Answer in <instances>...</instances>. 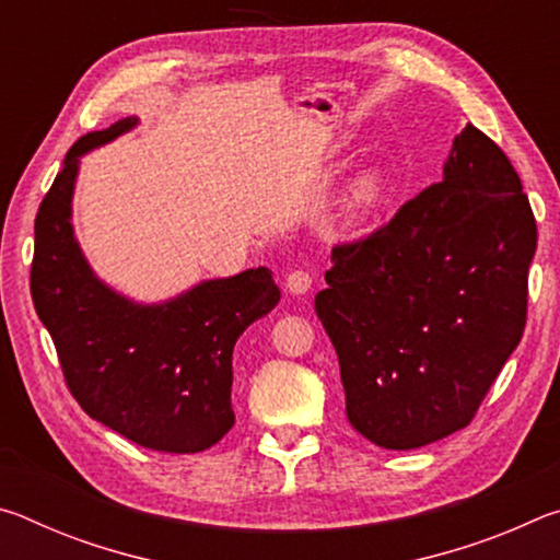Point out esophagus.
I'll use <instances>...</instances> for the list:
<instances>
[{
    "mask_svg": "<svg viewBox=\"0 0 560 560\" xmlns=\"http://www.w3.org/2000/svg\"><path fill=\"white\" fill-rule=\"evenodd\" d=\"M311 287H314V279H311L308 271H291L287 277V289L293 296H303V293H308Z\"/></svg>",
    "mask_w": 560,
    "mask_h": 560,
    "instance_id": "esophagus-1",
    "label": "esophagus"
}]
</instances>
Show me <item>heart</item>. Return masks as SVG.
<instances>
[{"mask_svg": "<svg viewBox=\"0 0 560 560\" xmlns=\"http://www.w3.org/2000/svg\"><path fill=\"white\" fill-rule=\"evenodd\" d=\"M350 192H353V200L363 207H373L377 200H381V192H383V177L377 173L375 167L371 170H363L355 179H353V187H350Z\"/></svg>", "mask_w": 560, "mask_h": 560, "instance_id": "b5f03b06", "label": "heart"}]
</instances>
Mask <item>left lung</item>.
Returning <instances> with one entry per match:
<instances>
[{"label": "left lung", "mask_w": 560, "mask_h": 560, "mask_svg": "<svg viewBox=\"0 0 560 560\" xmlns=\"http://www.w3.org/2000/svg\"><path fill=\"white\" fill-rule=\"evenodd\" d=\"M534 254L516 170L467 126L442 183L330 252L316 314L338 353L348 422L385 450L467 428L524 336Z\"/></svg>", "instance_id": "obj_1"}]
</instances>
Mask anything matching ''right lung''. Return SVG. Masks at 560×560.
<instances>
[{
    "label": "right lung",
    "instance_id": "add662e5",
    "mask_svg": "<svg viewBox=\"0 0 560 560\" xmlns=\"http://www.w3.org/2000/svg\"><path fill=\"white\" fill-rule=\"evenodd\" d=\"M136 126L128 116L66 153L34 222L32 299L86 415L140 447L192 454L232 430L234 343L281 291L259 267L138 303L96 277L73 234L75 177L89 150Z\"/></svg>",
    "mask_w": 560,
    "mask_h": 560
}]
</instances>
